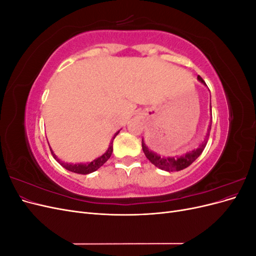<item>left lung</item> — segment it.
<instances>
[{
  "label": "left lung",
  "mask_w": 256,
  "mask_h": 256,
  "mask_svg": "<svg viewBox=\"0 0 256 256\" xmlns=\"http://www.w3.org/2000/svg\"><path fill=\"white\" fill-rule=\"evenodd\" d=\"M198 80L202 84H204L205 86H207L205 81L202 78H200V76H198ZM210 111H212V106H210ZM210 129H212V120H210V124H209V126H208L207 134L205 136L204 141L198 145V148L186 152V154H182V156H180V157H161L160 154L150 150L148 147L145 145L144 140L142 138L143 152L145 154L146 158L148 159L154 166L159 168L160 170H164V171H166V172L182 171V170L188 168L192 164V162L194 161L200 156V154L203 152L205 146L207 144V141H208Z\"/></svg>",
  "instance_id": "1"
}]
</instances>
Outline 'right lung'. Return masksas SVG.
<instances>
[{"label":"right lung","mask_w":256,"mask_h":256,"mask_svg":"<svg viewBox=\"0 0 256 256\" xmlns=\"http://www.w3.org/2000/svg\"><path fill=\"white\" fill-rule=\"evenodd\" d=\"M118 132H120V131H118V132H116V134L113 136L112 140H111V142H110V145H109V148L106 150V152L104 154H102V156H100V157H98V158H96L95 160H92V162H90V164H62V162L60 161V159L56 156V154H54V152H52V150H51L52 156H53L54 159H56V160L58 162V164H60L62 166H64L66 170H68V171L76 173V174H83V175H86V174L92 173V172L97 171V170H98L100 166H104V162H106L108 160H109V158L111 157V154H112V152H113V140L115 138V136L118 134Z\"/></svg>","instance_id":"right-lung-1"}]
</instances>
